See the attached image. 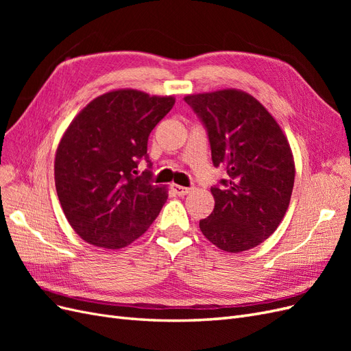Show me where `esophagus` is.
I'll list each match as a JSON object with an SVG mask.
<instances>
[{
	"instance_id": "obj_1",
	"label": "esophagus",
	"mask_w": 351,
	"mask_h": 351,
	"mask_svg": "<svg viewBox=\"0 0 351 351\" xmlns=\"http://www.w3.org/2000/svg\"><path fill=\"white\" fill-rule=\"evenodd\" d=\"M171 190L173 192L177 195V196H184V195H187L190 190V187H183V186H180V184H171Z\"/></svg>"
}]
</instances>
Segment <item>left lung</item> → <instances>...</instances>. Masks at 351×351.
<instances>
[{"label": "left lung", "mask_w": 351, "mask_h": 351, "mask_svg": "<svg viewBox=\"0 0 351 351\" xmlns=\"http://www.w3.org/2000/svg\"><path fill=\"white\" fill-rule=\"evenodd\" d=\"M184 101L205 127L212 164L228 174L210 187L215 206L200 219V231L230 253L256 247L290 205L295 173L290 145L274 117L246 92L226 89Z\"/></svg>", "instance_id": "8db88e82"}]
</instances>
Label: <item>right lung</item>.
<instances>
[{
  "label": "right lung",
  "instance_id": "1",
  "mask_svg": "<svg viewBox=\"0 0 351 351\" xmlns=\"http://www.w3.org/2000/svg\"><path fill=\"white\" fill-rule=\"evenodd\" d=\"M173 97L120 89L104 93L71 121L58 145L56 189L73 230L93 246H129L159 215L168 193L152 183L147 139ZM145 158L148 168L136 176Z\"/></svg>",
  "mask_w": 351,
  "mask_h": 351
}]
</instances>
